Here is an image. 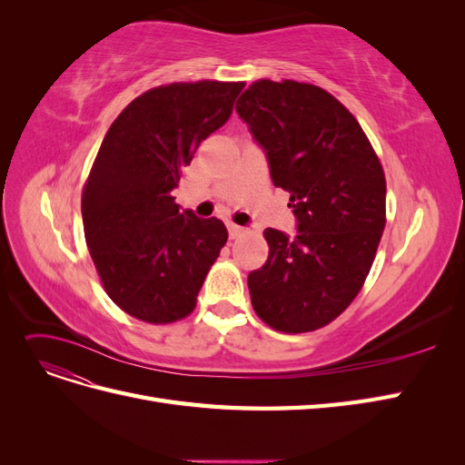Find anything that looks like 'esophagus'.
<instances>
[{
    "instance_id": "1",
    "label": "esophagus",
    "mask_w": 465,
    "mask_h": 465,
    "mask_svg": "<svg viewBox=\"0 0 465 465\" xmlns=\"http://www.w3.org/2000/svg\"><path fill=\"white\" fill-rule=\"evenodd\" d=\"M229 234H231V238H238L241 234H244V229L238 227V224H234V223H231L229 224Z\"/></svg>"
}]
</instances>
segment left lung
Masks as SVG:
<instances>
[{
  "label": "left lung",
  "instance_id": "1",
  "mask_svg": "<svg viewBox=\"0 0 465 465\" xmlns=\"http://www.w3.org/2000/svg\"><path fill=\"white\" fill-rule=\"evenodd\" d=\"M236 112L299 221L294 238L263 231L270 256L248 275L252 306L277 331L320 330L355 301L372 267L386 227L382 163L357 118L311 83L258 79Z\"/></svg>",
  "mask_w": 465,
  "mask_h": 465
}]
</instances>
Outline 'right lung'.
Wrapping results in <instances>:
<instances>
[{
	"label": "right lung",
	"instance_id": "obj_1",
	"mask_svg": "<svg viewBox=\"0 0 465 465\" xmlns=\"http://www.w3.org/2000/svg\"><path fill=\"white\" fill-rule=\"evenodd\" d=\"M242 89V81L168 83L134 98L108 128L81 211L96 273L125 314L163 326L193 312L229 232L215 217L180 211L173 190Z\"/></svg>",
	"mask_w": 465,
	"mask_h": 465
}]
</instances>
